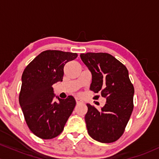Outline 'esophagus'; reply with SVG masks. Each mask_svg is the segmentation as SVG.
<instances>
[{
    "instance_id": "obj_1",
    "label": "esophagus",
    "mask_w": 159,
    "mask_h": 159,
    "mask_svg": "<svg viewBox=\"0 0 159 159\" xmlns=\"http://www.w3.org/2000/svg\"><path fill=\"white\" fill-rule=\"evenodd\" d=\"M75 101H76V103H77L78 105V104H81V103L83 102H82V100L80 99L79 98H75Z\"/></svg>"
}]
</instances>
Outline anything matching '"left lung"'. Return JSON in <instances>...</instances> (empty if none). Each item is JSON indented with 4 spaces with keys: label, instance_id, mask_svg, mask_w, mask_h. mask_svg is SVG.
Masks as SVG:
<instances>
[{
    "label": "left lung",
    "instance_id": "obj_1",
    "mask_svg": "<svg viewBox=\"0 0 159 159\" xmlns=\"http://www.w3.org/2000/svg\"><path fill=\"white\" fill-rule=\"evenodd\" d=\"M92 75L90 90L100 92L106 98L101 110L90 104L84 116L87 132L101 143H112L123 134L133 111L134 90L129 71L123 63L107 53L80 54Z\"/></svg>",
    "mask_w": 159,
    "mask_h": 159
}]
</instances>
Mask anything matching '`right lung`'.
I'll use <instances>...</instances> for the list:
<instances>
[{
    "instance_id": "obj_1",
    "label": "right lung",
    "mask_w": 159,
    "mask_h": 159,
    "mask_svg": "<svg viewBox=\"0 0 159 159\" xmlns=\"http://www.w3.org/2000/svg\"><path fill=\"white\" fill-rule=\"evenodd\" d=\"M77 56L76 53L47 50L24 70L19 104L27 126L40 138L52 139L59 135L74 110L76 102L73 96L62 99L54 94L52 85L63 81L66 63Z\"/></svg>"
}]
</instances>
